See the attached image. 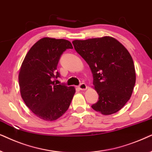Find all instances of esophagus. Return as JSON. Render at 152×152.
<instances>
[{
	"instance_id": "1",
	"label": "esophagus",
	"mask_w": 152,
	"mask_h": 152,
	"mask_svg": "<svg viewBox=\"0 0 152 152\" xmlns=\"http://www.w3.org/2000/svg\"><path fill=\"white\" fill-rule=\"evenodd\" d=\"M78 88H79L80 90H86L88 87H87V85L86 83H81L79 86H78Z\"/></svg>"
}]
</instances>
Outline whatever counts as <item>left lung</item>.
<instances>
[{
	"label": "left lung",
	"instance_id": "8db88e82",
	"mask_svg": "<svg viewBox=\"0 0 152 152\" xmlns=\"http://www.w3.org/2000/svg\"><path fill=\"white\" fill-rule=\"evenodd\" d=\"M72 43L92 73L99 101L92 108L104 115L121 110L130 99L136 79L128 50L110 36L74 40Z\"/></svg>",
	"mask_w": 152,
	"mask_h": 152
}]
</instances>
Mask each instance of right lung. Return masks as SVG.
Returning a JSON list of instances; mask_svg holds the SVG:
<instances>
[{
	"mask_svg": "<svg viewBox=\"0 0 152 152\" xmlns=\"http://www.w3.org/2000/svg\"><path fill=\"white\" fill-rule=\"evenodd\" d=\"M73 48L68 40L44 37L27 53L19 74L21 96L28 108L39 118L54 121L68 110L75 88L56 85L57 66L64 50Z\"/></svg>",
	"mask_w": 152,
	"mask_h": 152,
	"instance_id": "1",
	"label": "right lung"
}]
</instances>
